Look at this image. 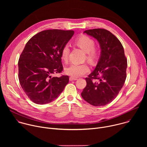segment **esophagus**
Wrapping results in <instances>:
<instances>
[{
  "instance_id": "obj_1",
  "label": "esophagus",
  "mask_w": 147,
  "mask_h": 147,
  "mask_svg": "<svg viewBox=\"0 0 147 147\" xmlns=\"http://www.w3.org/2000/svg\"><path fill=\"white\" fill-rule=\"evenodd\" d=\"M69 80H70V81H75V80H77V78H75V77H70L69 78Z\"/></svg>"
}]
</instances>
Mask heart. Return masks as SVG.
<instances>
[{"instance_id": "b5f03b06", "label": "heart", "mask_w": 147, "mask_h": 147, "mask_svg": "<svg viewBox=\"0 0 147 147\" xmlns=\"http://www.w3.org/2000/svg\"><path fill=\"white\" fill-rule=\"evenodd\" d=\"M76 44L81 48L87 54V59L90 62H94L98 56V51L94 48L95 42L87 35H82L76 40ZM70 48L68 45H65L61 51L60 56L64 61H67L69 59ZM90 68L87 64L72 63L65 68V73L71 77H78L88 73Z\"/></svg>"}]
</instances>
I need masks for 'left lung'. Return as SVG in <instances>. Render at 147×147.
<instances>
[{"label":"left lung","mask_w":147,"mask_h":147,"mask_svg":"<svg viewBox=\"0 0 147 147\" xmlns=\"http://www.w3.org/2000/svg\"><path fill=\"white\" fill-rule=\"evenodd\" d=\"M84 33L98 41L100 55L95 70L86 78L87 86L81 96L93 106L106 105L115 99L126 78L127 61L124 49L120 40L107 30H89Z\"/></svg>","instance_id":"8db88e82"}]
</instances>
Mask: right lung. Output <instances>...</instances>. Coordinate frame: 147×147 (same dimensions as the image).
<instances>
[{
	"mask_svg": "<svg viewBox=\"0 0 147 147\" xmlns=\"http://www.w3.org/2000/svg\"><path fill=\"white\" fill-rule=\"evenodd\" d=\"M74 33L45 30L27 42L18 60V78L23 91L33 102L42 105L54 100L68 84V76L52 75L62 71L61 51Z\"/></svg>",
	"mask_w": 147,
	"mask_h": 147,
	"instance_id": "1",
	"label": "right lung"
}]
</instances>
